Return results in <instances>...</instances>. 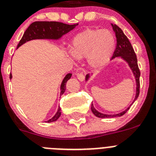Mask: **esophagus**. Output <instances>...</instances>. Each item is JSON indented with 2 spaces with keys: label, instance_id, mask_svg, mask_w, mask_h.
<instances>
[{
  "label": "esophagus",
  "instance_id": "esophagus-1",
  "mask_svg": "<svg viewBox=\"0 0 156 156\" xmlns=\"http://www.w3.org/2000/svg\"><path fill=\"white\" fill-rule=\"evenodd\" d=\"M76 76L79 80L83 81L84 80V74L83 73H78L76 74Z\"/></svg>",
  "mask_w": 156,
  "mask_h": 156
}]
</instances>
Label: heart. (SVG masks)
<instances>
[{"instance_id": "heart-1", "label": "heart", "mask_w": 156, "mask_h": 156, "mask_svg": "<svg viewBox=\"0 0 156 156\" xmlns=\"http://www.w3.org/2000/svg\"><path fill=\"white\" fill-rule=\"evenodd\" d=\"M115 45V38L109 30L88 28L74 37L71 51L77 58L87 57L91 68L100 69L111 60Z\"/></svg>"}]
</instances>
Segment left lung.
<instances>
[{"instance_id": "8db88e82", "label": "left lung", "mask_w": 156, "mask_h": 156, "mask_svg": "<svg viewBox=\"0 0 156 156\" xmlns=\"http://www.w3.org/2000/svg\"><path fill=\"white\" fill-rule=\"evenodd\" d=\"M113 29L114 31L115 32V35H116L117 38V45L115 50H114V54H113L112 58H116V57H121L122 58H124L125 61L128 63L130 68L131 69V70L133 72L134 75L135 76V80H136V95H135V98L134 100V101H135V100L138 98V95H139L140 92V81H139V77H140V70L139 68H138V61H137V56L136 54H135V51H134V48L131 45V44L130 43L129 40L127 38L126 35L124 34L122 30L116 25H113ZM89 74L87 75L86 76V80H87L88 78H89ZM131 107V106H130ZM130 107H128L125 111H122L121 113L117 114H101L99 111H98L97 110L94 108L93 104H91V111H92L93 114L97 116L98 118H114V117H121L122 115L125 114L127 111L129 110Z\"/></svg>"}]
</instances>
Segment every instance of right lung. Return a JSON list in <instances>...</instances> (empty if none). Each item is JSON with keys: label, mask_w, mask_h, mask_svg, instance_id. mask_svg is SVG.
<instances>
[{"label": "right lung", "mask_w": 156, "mask_h": 156, "mask_svg": "<svg viewBox=\"0 0 156 156\" xmlns=\"http://www.w3.org/2000/svg\"><path fill=\"white\" fill-rule=\"evenodd\" d=\"M78 24L74 25H67L62 22L58 21H35L31 23L29 25L25 33L23 35L22 38L20 40L18 45V48L28 42L30 40L33 39H43V38H48V39H58L61 38L63 35L68 33L69 31L75 28V27ZM72 74L68 73L65 76L62 80L60 87V95H62L66 90V83L67 80L70 79ZM12 78V75L10 73V79ZM61 115V109L58 108L56 114L52 117L51 119L47 121V122H53L58 119Z\"/></svg>", "instance_id": "add662e5"}]
</instances>
